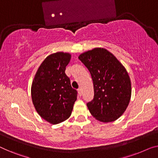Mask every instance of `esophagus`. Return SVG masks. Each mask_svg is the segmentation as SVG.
Wrapping results in <instances>:
<instances>
[{
	"label": "esophagus",
	"instance_id": "esophagus-1",
	"mask_svg": "<svg viewBox=\"0 0 158 158\" xmlns=\"http://www.w3.org/2000/svg\"><path fill=\"white\" fill-rule=\"evenodd\" d=\"M78 94H79V96H81L82 95V91H81V89H78Z\"/></svg>",
	"mask_w": 158,
	"mask_h": 158
}]
</instances>
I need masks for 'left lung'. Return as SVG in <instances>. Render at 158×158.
<instances>
[{"label":"left lung","mask_w":158,"mask_h":158,"mask_svg":"<svg viewBox=\"0 0 158 158\" xmlns=\"http://www.w3.org/2000/svg\"><path fill=\"white\" fill-rule=\"evenodd\" d=\"M90 72L94 96L86 103L91 114L102 122H112L128 106L131 84L128 72L113 54L103 48H94L79 56Z\"/></svg>","instance_id":"obj_1"}]
</instances>
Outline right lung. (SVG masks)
I'll use <instances>...</instances> for the list:
<instances>
[{
	"mask_svg": "<svg viewBox=\"0 0 158 158\" xmlns=\"http://www.w3.org/2000/svg\"><path fill=\"white\" fill-rule=\"evenodd\" d=\"M71 55L56 52L44 60L35 74L32 84V99L42 118L57 124L71 116L77 97L70 79L65 74Z\"/></svg>",
	"mask_w": 158,
	"mask_h": 158,
	"instance_id": "obj_1",
	"label": "right lung"
}]
</instances>
